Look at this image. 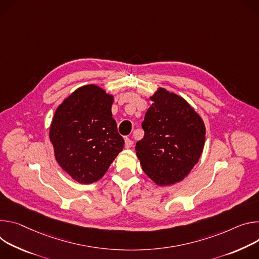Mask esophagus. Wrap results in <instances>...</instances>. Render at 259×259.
Instances as JSON below:
<instances>
[{
  "mask_svg": "<svg viewBox=\"0 0 259 259\" xmlns=\"http://www.w3.org/2000/svg\"><path fill=\"white\" fill-rule=\"evenodd\" d=\"M133 144H134V142L130 138L124 139V145L126 148H131L133 146Z\"/></svg>",
  "mask_w": 259,
  "mask_h": 259,
  "instance_id": "34e87169",
  "label": "esophagus"
}]
</instances>
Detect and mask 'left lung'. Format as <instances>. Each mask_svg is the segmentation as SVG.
Returning <instances> with one entry per match:
<instances>
[{
    "mask_svg": "<svg viewBox=\"0 0 259 259\" xmlns=\"http://www.w3.org/2000/svg\"><path fill=\"white\" fill-rule=\"evenodd\" d=\"M147 110L136 144L142 169L157 185L183 180L197 163L205 144L206 128L198 114L181 97L158 89Z\"/></svg>",
    "mask_w": 259,
    "mask_h": 259,
    "instance_id": "left-lung-1",
    "label": "left lung"
}]
</instances>
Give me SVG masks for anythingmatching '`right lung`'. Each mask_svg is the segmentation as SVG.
Instances as JSON below:
<instances>
[{
    "mask_svg": "<svg viewBox=\"0 0 259 259\" xmlns=\"http://www.w3.org/2000/svg\"><path fill=\"white\" fill-rule=\"evenodd\" d=\"M113 97L96 85L76 90L54 113L49 137L56 161L77 182L101 179L124 141L112 117Z\"/></svg>",
    "mask_w": 259,
    "mask_h": 259,
    "instance_id": "add662e5",
    "label": "right lung"
}]
</instances>
